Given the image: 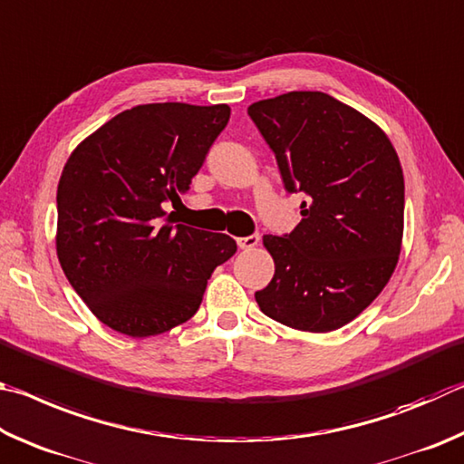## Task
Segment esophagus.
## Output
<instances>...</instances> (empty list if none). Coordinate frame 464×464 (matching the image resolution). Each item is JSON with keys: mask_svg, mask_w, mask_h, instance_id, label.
Listing matches in <instances>:
<instances>
[{"mask_svg": "<svg viewBox=\"0 0 464 464\" xmlns=\"http://www.w3.org/2000/svg\"><path fill=\"white\" fill-rule=\"evenodd\" d=\"M258 240H261V237H258V234H250V237L237 238V245H238L242 250H248V248H255V246L258 245Z\"/></svg>", "mask_w": 464, "mask_h": 464, "instance_id": "obj_1", "label": "esophagus"}]
</instances>
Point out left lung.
<instances>
[{"label": "left lung", "mask_w": 464, "mask_h": 464, "mask_svg": "<svg viewBox=\"0 0 464 464\" xmlns=\"http://www.w3.org/2000/svg\"><path fill=\"white\" fill-rule=\"evenodd\" d=\"M248 116L273 149L285 189L307 198L294 232L263 237L275 275L256 304L295 330L343 328L383 291L400 261V157L375 121L322 92L261 100Z\"/></svg>", "instance_id": "left-lung-1"}]
</instances>
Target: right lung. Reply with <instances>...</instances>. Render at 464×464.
Segmentation results:
<instances>
[{"instance_id":"1","label":"right lung","mask_w":464,"mask_h":464,"mask_svg":"<svg viewBox=\"0 0 464 464\" xmlns=\"http://www.w3.org/2000/svg\"><path fill=\"white\" fill-rule=\"evenodd\" d=\"M230 108L144 103L71 152L56 189V256L105 326L132 338L169 332L199 310L208 279L237 253L227 234L173 224Z\"/></svg>"}]
</instances>
